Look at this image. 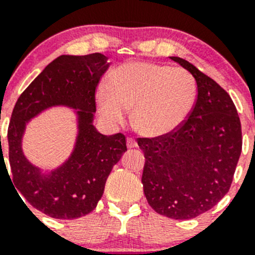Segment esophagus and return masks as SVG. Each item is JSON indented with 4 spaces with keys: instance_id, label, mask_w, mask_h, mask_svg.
Wrapping results in <instances>:
<instances>
[{
    "instance_id": "1",
    "label": "esophagus",
    "mask_w": 255,
    "mask_h": 255,
    "mask_svg": "<svg viewBox=\"0 0 255 255\" xmlns=\"http://www.w3.org/2000/svg\"><path fill=\"white\" fill-rule=\"evenodd\" d=\"M127 147H128V148H135V147H138L137 140H135L134 138H132V137H128V138H127Z\"/></svg>"
}]
</instances>
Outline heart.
Masks as SVG:
<instances>
[{
	"instance_id": "b5f03b06",
	"label": "heart",
	"mask_w": 255,
	"mask_h": 255,
	"mask_svg": "<svg viewBox=\"0 0 255 255\" xmlns=\"http://www.w3.org/2000/svg\"><path fill=\"white\" fill-rule=\"evenodd\" d=\"M197 82L182 67L127 62L102 85L97 103L103 117L122 123L133 108V123L142 134L158 137L179 128L197 101Z\"/></svg>"
}]
</instances>
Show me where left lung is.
Returning a JSON list of instances; mask_svg holds the SVG:
<instances>
[{
    "instance_id": "8db88e82",
    "label": "left lung",
    "mask_w": 255,
    "mask_h": 255,
    "mask_svg": "<svg viewBox=\"0 0 255 255\" xmlns=\"http://www.w3.org/2000/svg\"><path fill=\"white\" fill-rule=\"evenodd\" d=\"M170 58L196 78V105L179 128L137 142L145 158L148 204L183 221L212 209L228 193L242 152V126L231 96L216 81L185 59Z\"/></svg>"
}]
</instances>
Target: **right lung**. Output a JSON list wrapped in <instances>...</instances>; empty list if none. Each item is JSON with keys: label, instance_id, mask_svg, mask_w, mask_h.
I'll return each mask as SVG.
<instances>
[{"label": "right lung", "instance_id": "obj_1", "mask_svg": "<svg viewBox=\"0 0 255 255\" xmlns=\"http://www.w3.org/2000/svg\"><path fill=\"white\" fill-rule=\"evenodd\" d=\"M107 59L102 53L57 57L22 92L12 111L7 132L12 180L33 208L52 218L76 219L91 213L113 165L127 150L123 133L103 135L92 125L96 90L110 67ZM56 104L78 108L80 134L73 157L42 177L24 158L20 138L29 118Z\"/></svg>", "mask_w": 255, "mask_h": 255}]
</instances>
